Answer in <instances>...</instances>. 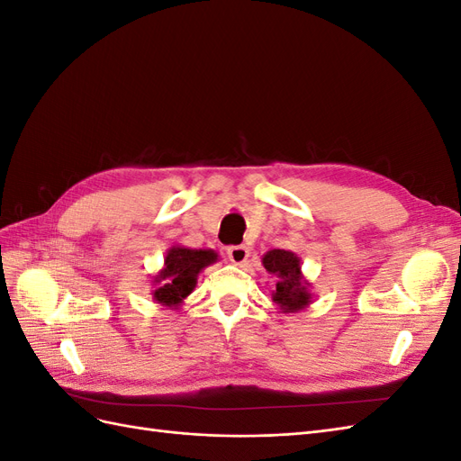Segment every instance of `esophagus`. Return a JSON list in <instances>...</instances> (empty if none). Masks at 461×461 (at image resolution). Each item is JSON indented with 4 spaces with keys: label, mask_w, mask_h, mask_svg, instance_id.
I'll return each instance as SVG.
<instances>
[{
    "label": "esophagus",
    "mask_w": 461,
    "mask_h": 461,
    "mask_svg": "<svg viewBox=\"0 0 461 461\" xmlns=\"http://www.w3.org/2000/svg\"><path fill=\"white\" fill-rule=\"evenodd\" d=\"M227 256L234 265H240L249 258V249L244 244H236V246H229L227 248Z\"/></svg>",
    "instance_id": "obj_1"
}]
</instances>
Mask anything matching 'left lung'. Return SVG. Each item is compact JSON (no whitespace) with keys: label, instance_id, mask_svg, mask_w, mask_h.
Masks as SVG:
<instances>
[{"label":"left lung","instance_id":"1","mask_svg":"<svg viewBox=\"0 0 461 461\" xmlns=\"http://www.w3.org/2000/svg\"><path fill=\"white\" fill-rule=\"evenodd\" d=\"M263 267L275 278L273 302L283 313H296L312 303L310 283L302 275V263L294 252L271 249L263 256Z\"/></svg>","mask_w":461,"mask_h":461}]
</instances>
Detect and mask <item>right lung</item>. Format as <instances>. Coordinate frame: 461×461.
I'll return each instance as SVG.
<instances>
[{"label":"right lung","mask_w":461,"mask_h":461,"mask_svg":"<svg viewBox=\"0 0 461 461\" xmlns=\"http://www.w3.org/2000/svg\"><path fill=\"white\" fill-rule=\"evenodd\" d=\"M217 261L213 249H192L185 246H173L165 256L163 269L153 276L156 290L153 300L165 305V308L176 310L186 296L196 288L198 275L207 265Z\"/></svg>","instance_id":"1"}]
</instances>
